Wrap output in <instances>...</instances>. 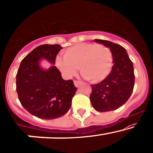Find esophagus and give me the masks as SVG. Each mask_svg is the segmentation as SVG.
Wrapping results in <instances>:
<instances>
[{
  "instance_id": "esophagus-1",
  "label": "esophagus",
  "mask_w": 153,
  "mask_h": 153,
  "mask_svg": "<svg viewBox=\"0 0 153 153\" xmlns=\"http://www.w3.org/2000/svg\"><path fill=\"white\" fill-rule=\"evenodd\" d=\"M81 83L82 82L80 81V80H74V85H75L76 87H79Z\"/></svg>"
}]
</instances>
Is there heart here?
Wrapping results in <instances>:
<instances>
[{
	"mask_svg": "<svg viewBox=\"0 0 153 153\" xmlns=\"http://www.w3.org/2000/svg\"><path fill=\"white\" fill-rule=\"evenodd\" d=\"M56 64L68 78L73 77L79 68L85 80L100 83L107 78L113 66V55L108 47L102 44L83 43L70 47L57 57Z\"/></svg>",
	"mask_w": 153,
	"mask_h": 153,
	"instance_id": "heart-1",
	"label": "heart"
}]
</instances>
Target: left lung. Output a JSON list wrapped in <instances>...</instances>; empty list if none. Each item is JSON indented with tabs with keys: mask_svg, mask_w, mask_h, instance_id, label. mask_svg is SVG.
<instances>
[{
	"mask_svg": "<svg viewBox=\"0 0 153 153\" xmlns=\"http://www.w3.org/2000/svg\"><path fill=\"white\" fill-rule=\"evenodd\" d=\"M96 43L110 48L113 55V66L107 78L100 83L91 85V105L99 112L117 110L126 103L134 86L133 62L123 46L105 40L95 39Z\"/></svg>",
	"mask_w": 153,
	"mask_h": 153,
	"instance_id": "1",
	"label": "left lung"
}]
</instances>
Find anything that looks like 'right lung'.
<instances>
[{"mask_svg":"<svg viewBox=\"0 0 153 153\" xmlns=\"http://www.w3.org/2000/svg\"><path fill=\"white\" fill-rule=\"evenodd\" d=\"M62 47L43 44L36 47L22 60L16 74V92L23 107L37 117L52 120L70 110L77 88L73 80H65L56 67L44 70L40 61L54 65Z\"/></svg>","mask_w":153,"mask_h":153,"instance_id":"add662e5","label":"right lung"}]
</instances>
